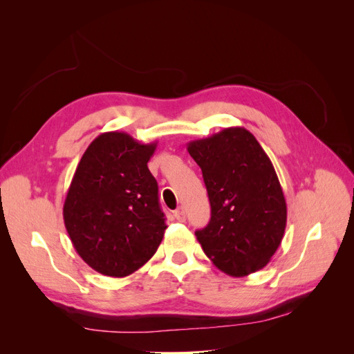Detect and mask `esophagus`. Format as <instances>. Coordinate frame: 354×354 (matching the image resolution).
Listing matches in <instances>:
<instances>
[{
  "mask_svg": "<svg viewBox=\"0 0 354 354\" xmlns=\"http://www.w3.org/2000/svg\"><path fill=\"white\" fill-rule=\"evenodd\" d=\"M174 217L177 218V221H185V220H186V216H185L183 208L176 209V211H174Z\"/></svg>",
  "mask_w": 354,
  "mask_h": 354,
  "instance_id": "obj_1",
  "label": "esophagus"
}]
</instances>
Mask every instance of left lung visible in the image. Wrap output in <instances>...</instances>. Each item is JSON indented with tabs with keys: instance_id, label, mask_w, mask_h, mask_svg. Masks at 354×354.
I'll use <instances>...</instances> for the list:
<instances>
[{
	"instance_id": "obj_1",
	"label": "left lung",
	"mask_w": 354,
	"mask_h": 354,
	"mask_svg": "<svg viewBox=\"0 0 354 354\" xmlns=\"http://www.w3.org/2000/svg\"><path fill=\"white\" fill-rule=\"evenodd\" d=\"M187 152L202 169L211 203L209 223L195 232L203 252L234 277L263 269L286 227V202L270 158L243 127L190 142Z\"/></svg>"
}]
</instances>
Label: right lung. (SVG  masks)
<instances>
[{
	"mask_svg": "<svg viewBox=\"0 0 354 354\" xmlns=\"http://www.w3.org/2000/svg\"><path fill=\"white\" fill-rule=\"evenodd\" d=\"M156 145L103 133L84 152L71 181L63 205L68 234L81 259L104 276L134 273L164 238L158 183L147 168Z\"/></svg>",
	"mask_w": 354,
	"mask_h": 354,
	"instance_id": "1",
	"label": "right lung"
}]
</instances>
